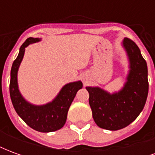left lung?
Instances as JSON below:
<instances>
[{"label":"left lung","instance_id":"1","mask_svg":"<svg viewBox=\"0 0 155 155\" xmlns=\"http://www.w3.org/2000/svg\"><path fill=\"white\" fill-rule=\"evenodd\" d=\"M123 45L130 58V71L122 91L110 94L98 87H86L94 122L108 130H120L132 123L143 110L148 96L146 61L132 40L124 38Z\"/></svg>","mask_w":155,"mask_h":155}]
</instances>
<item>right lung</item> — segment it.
Listing matches in <instances>:
<instances>
[{
	"label": "right lung",
	"instance_id": "obj_1",
	"mask_svg": "<svg viewBox=\"0 0 155 155\" xmlns=\"http://www.w3.org/2000/svg\"><path fill=\"white\" fill-rule=\"evenodd\" d=\"M40 41L38 38L30 37L20 48L18 56L12 64L10 81V95L15 110L29 126L39 132L47 133L61 129L64 126L69 108L77 91L82 88L81 81L64 85L57 97L49 104L35 106L25 101L20 94L17 84V71L21 62L25 48L28 45Z\"/></svg>",
	"mask_w": 155,
	"mask_h": 155
}]
</instances>
